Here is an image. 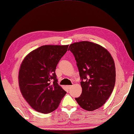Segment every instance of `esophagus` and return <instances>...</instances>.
<instances>
[{"instance_id": "obj_1", "label": "esophagus", "mask_w": 134, "mask_h": 134, "mask_svg": "<svg viewBox=\"0 0 134 134\" xmlns=\"http://www.w3.org/2000/svg\"><path fill=\"white\" fill-rule=\"evenodd\" d=\"M67 87L68 89H70L71 87H72V86H67Z\"/></svg>"}]
</instances>
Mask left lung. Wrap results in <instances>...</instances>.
Wrapping results in <instances>:
<instances>
[{
  "label": "left lung",
  "mask_w": 134,
  "mask_h": 134,
  "mask_svg": "<svg viewBox=\"0 0 134 134\" xmlns=\"http://www.w3.org/2000/svg\"><path fill=\"white\" fill-rule=\"evenodd\" d=\"M68 50L74 55L82 80V94L75 100L84 110L98 109L114 88L116 71L113 57L105 48L88 41L74 43Z\"/></svg>",
  "instance_id": "left-lung-1"
}]
</instances>
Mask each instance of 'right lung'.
Listing matches in <instances>:
<instances>
[{
    "mask_svg": "<svg viewBox=\"0 0 134 134\" xmlns=\"http://www.w3.org/2000/svg\"><path fill=\"white\" fill-rule=\"evenodd\" d=\"M68 47L42 46L30 52L21 62L18 76L20 92L36 111L52 113L67 93L58 85L55 72Z\"/></svg>",
    "mask_w": 134,
    "mask_h": 134,
    "instance_id": "add662e5",
    "label": "right lung"
}]
</instances>
